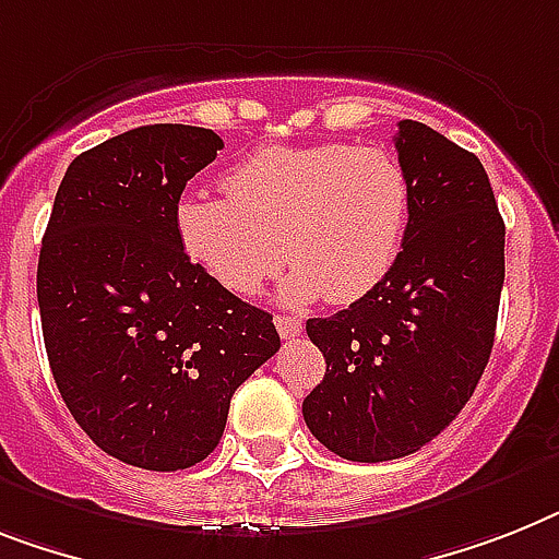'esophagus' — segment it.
Here are the masks:
<instances>
[{"instance_id":"esophagus-1","label":"esophagus","mask_w":559,"mask_h":559,"mask_svg":"<svg viewBox=\"0 0 559 559\" xmlns=\"http://www.w3.org/2000/svg\"><path fill=\"white\" fill-rule=\"evenodd\" d=\"M274 322H276V331H280V336H283V340H294V336H299V331H302V320L290 317V313H276Z\"/></svg>"}]
</instances>
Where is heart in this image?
Instances as JSON below:
<instances>
[{"instance_id": "1", "label": "heart", "mask_w": 559, "mask_h": 559, "mask_svg": "<svg viewBox=\"0 0 559 559\" xmlns=\"http://www.w3.org/2000/svg\"><path fill=\"white\" fill-rule=\"evenodd\" d=\"M225 197L186 193L174 223L182 251L248 297L285 260L283 297L345 306L371 294L403 248L412 188L382 147L276 145L225 174Z\"/></svg>"}]
</instances>
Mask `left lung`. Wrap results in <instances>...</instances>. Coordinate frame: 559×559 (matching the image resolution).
<instances>
[{
  "label": "left lung",
  "instance_id": "8db88e82",
  "mask_svg": "<svg viewBox=\"0 0 559 559\" xmlns=\"http://www.w3.org/2000/svg\"><path fill=\"white\" fill-rule=\"evenodd\" d=\"M412 207L403 251L371 294L306 322L325 377L311 435L354 463L419 451L472 400L506 280V225L477 156L414 119L394 136Z\"/></svg>",
  "mask_w": 559,
  "mask_h": 559
}]
</instances>
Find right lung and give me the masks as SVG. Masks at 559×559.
Segmentation results:
<instances>
[{
	"label": "right lung",
	"mask_w": 559,
	"mask_h": 559,
	"mask_svg": "<svg viewBox=\"0 0 559 559\" xmlns=\"http://www.w3.org/2000/svg\"><path fill=\"white\" fill-rule=\"evenodd\" d=\"M219 147L193 124L91 147L64 170L41 237L36 297L59 394L105 454L147 472L205 460L234 391L280 352L274 317L177 239L179 197Z\"/></svg>",
	"instance_id": "right-lung-1"
}]
</instances>
